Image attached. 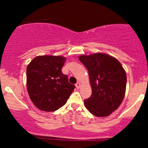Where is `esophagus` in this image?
<instances>
[{"instance_id": "1", "label": "esophagus", "mask_w": 148, "mask_h": 148, "mask_svg": "<svg viewBox=\"0 0 148 148\" xmlns=\"http://www.w3.org/2000/svg\"><path fill=\"white\" fill-rule=\"evenodd\" d=\"M75 86H76V88H77V89H79V88H80V86H81V84H79V82L78 83H76V84H75Z\"/></svg>"}]
</instances>
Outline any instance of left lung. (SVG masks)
Segmentation results:
<instances>
[{
    "label": "left lung",
    "instance_id": "1",
    "mask_svg": "<svg viewBox=\"0 0 148 148\" xmlns=\"http://www.w3.org/2000/svg\"><path fill=\"white\" fill-rule=\"evenodd\" d=\"M88 71L92 95L84 100L86 108L97 117L111 115L121 104L126 90L127 75L120 62L104 53L81 56Z\"/></svg>",
    "mask_w": 148,
    "mask_h": 148
}]
</instances>
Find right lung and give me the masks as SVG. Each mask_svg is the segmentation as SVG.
<instances>
[{
    "instance_id": "1",
    "label": "right lung",
    "mask_w": 148,
    "mask_h": 148,
    "mask_svg": "<svg viewBox=\"0 0 148 148\" xmlns=\"http://www.w3.org/2000/svg\"><path fill=\"white\" fill-rule=\"evenodd\" d=\"M65 58L40 56L33 59L26 69L27 90L34 104L45 111H54L67 102L75 86L62 74Z\"/></svg>"
}]
</instances>
